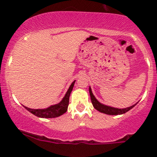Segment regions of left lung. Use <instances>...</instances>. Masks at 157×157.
<instances>
[{"label":"left lung","instance_id":"8db88e82","mask_svg":"<svg viewBox=\"0 0 157 157\" xmlns=\"http://www.w3.org/2000/svg\"><path fill=\"white\" fill-rule=\"evenodd\" d=\"M89 92H90V99H91L92 104H93V107L96 109L99 112H102V113L106 114V115H122V114L126 113V112H128L129 110H131V109L134 108L136 105L137 104L135 103L134 105H131V106L128 107V108L124 109H118V108H114V107L109 106V105H104V104L101 103L99 101L96 99V98L95 97V96L93 95V92H92L91 87L90 86L89 88Z\"/></svg>","mask_w":157,"mask_h":157}]
</instances>
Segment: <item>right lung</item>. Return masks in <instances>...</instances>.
<instances>
[{
  "instance_id": "add662e5",
  "label": "right lung",
  "mask_w": 157,
  "mask_h": 157,
  "mask_svg": "<svg viewBox=\"0 0 157 157\" xmlns=\"http://www.w3.org/2000/svg\"><path fill=\"white\" fill-rule=\"evenodd\" d=\"M76 80H74L72 83L71 84L68 90H67V93L64 95V98L58 104L55 105H51L46 109H33L28 108V107L24 106V108L27 109L29 112L33 114L36 116L39 117V118H56V117H59L62 115L63 114L65 113L67 110V107L69 105V97L71 95V91H72L73 88H74V83H75Z\"/></svg>"
}]
</instances>
